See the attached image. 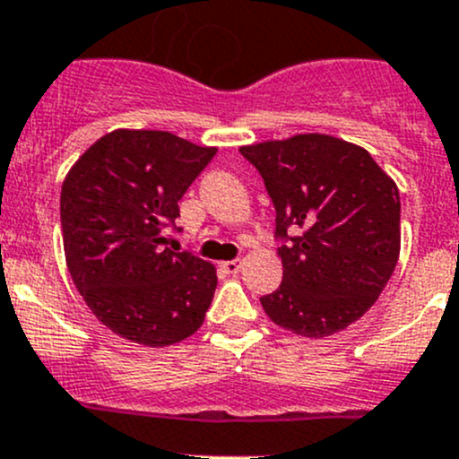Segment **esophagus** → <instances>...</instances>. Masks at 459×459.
Masks as SVG:
<instances>
[{"mask_svg": "<svg viewBox=\"0 0 459 459\" xmlns=\"http://www.w3.org/2000/svg\"><path fill=\"white\" fill-rule=\"evenodd\" d=\"M221 271L229 273V275H238L242 271V259H229V262H221Z\"/></svg>", "mask_w": 459, "mask_h": 459, "instance_id": "34e87169", "label": "esophagus"}]
</instances>
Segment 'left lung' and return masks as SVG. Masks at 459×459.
<instances>
[{"label":"left lung","instance_id":"obj_1","mask_svg":"<svg viewBox=\"0 0 459 459\" xmlns=\"http://www.w3.org/2000/svg\"><path fill=\"white\" fill-rule=\"evenodd\" d=\"M275 206L280 289L266 316L304 337L359 319L400 257V191L364 148L331 135H295L239 148Z\"/></svg>","mask_w":459,"mask_h":459}]
</instances>
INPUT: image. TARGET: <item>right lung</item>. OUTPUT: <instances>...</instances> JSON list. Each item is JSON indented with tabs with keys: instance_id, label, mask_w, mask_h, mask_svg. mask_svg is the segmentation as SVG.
<instances>
[{
	"instance_id": "1",
	"label": "right lung",
	"mask_w": 459,
	"mask_h": 459,
	"mask_svg": "<svg viewBox=\"0 0 459 459\" xmlns=\"http://www.w3.org/2000/svg\"><path fill=\"white\" fill-rule=\"evenodd\" d=\"M215 151L164 131H113L64 182L68 273L95 317L126 340L169 346L202 326L215 268L169 247V233H179L178 202Z\"/></svg>"
}]
</instances>
